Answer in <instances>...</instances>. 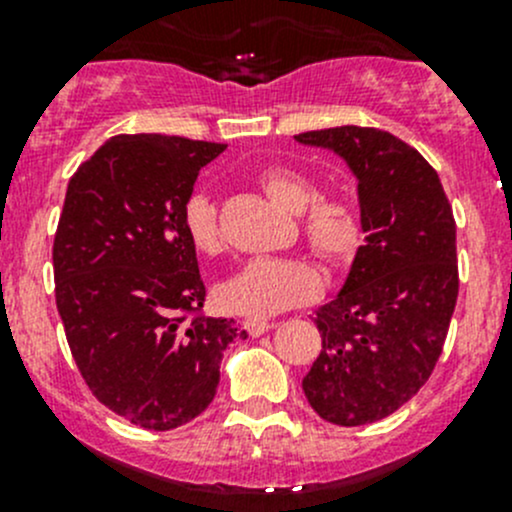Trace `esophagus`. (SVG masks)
Returning <instances> with one entry per match:
<instances>
[{
  "label": "esophagus",
  "instance_id": "esophagus-1",
  "mask_svg": "<svg viewBox=\"0 0 512 512\" xmlns=\"http://www.w3.org/2000/svg\"><path fill=\"white\" fill-rule=\"evenodd\" d=\"M245 329H247V334H250V337H262V334H265V332L275 329V324H272V322H260V319H247Z\"/></svg>",
  "mask_w": 512,
  "mask_h": 512
}]
</instances>
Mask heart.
<instances>
[{
    "label": "heart",
    "instance_id": "b5f03b06",
    "mask_svg": "<svg viewBox=\"0 0 512 512\" xmlns=\"http://www.w3.org/2000/svg\"><path fill=\"white\" fill-rule=\"evenodd\" d=\"M260 185L272 203L292 215H302L309 247L332 267H349L366 242L364 213L354 200L319 198V185L292 168H267ZM183 227L200 255H218L225 247L223 227L213 198L195 193L183 205ZM319 275L304 260L257 257L237 267L218 287L215 297L227 312L250 319H267L317 297Z\"/></svg>",
    "mask_w": 512,
    "mask_h": 512
}]
</instances>
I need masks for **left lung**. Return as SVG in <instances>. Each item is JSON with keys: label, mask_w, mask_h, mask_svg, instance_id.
Here are the masks:
<instances>
[{"label": "left lung", "mask_w": 512, "mask_h": 512, "mask_svg": "<svg viewBox=\"0 0 512 512\" xmlns=\"http://www.w3.org/2000/svg\"><path fill=\"white\" fill-rule=\"evenodd\" d=\"M294 141L337 153L356 178L366 242L317 309L322 352L302 389L324 421L364 426L401 409L441 356L458 297L456 220L436 170L391 133L339 126Z\"/></svg>", "instance_id": "1"}]
</instances>
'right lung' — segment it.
<instances>
[{"label":"right lung","mask_w":512,"mask_h":512,"mask_svg":"<svg viewBox=\"0 0 512 512\" xmlns=\"http://www.w3.org/2000/svg\"><path fill=\"white\" fill-rule=\"evenodd\" d=\"M225 143L160 133L113 136L69 180L54 237L56 309L91 394L148 431L203 414L235 319L205 302L183 205Z\"/></svg>","instance_id":"right-lung-1"}]
</instances>
